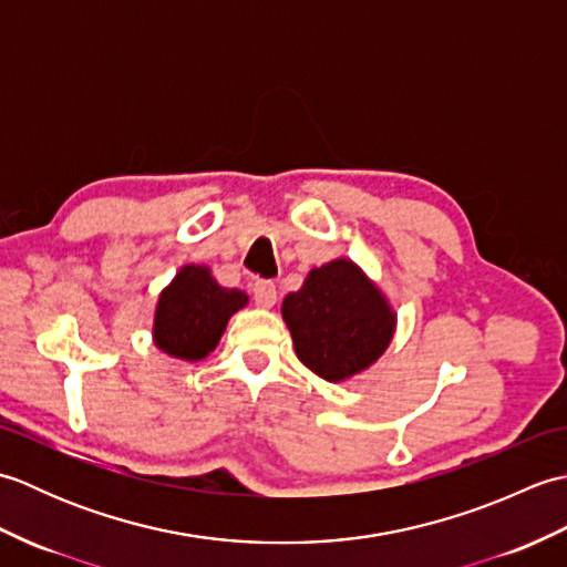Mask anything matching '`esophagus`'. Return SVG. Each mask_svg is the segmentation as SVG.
Segmentation results:
<instances>
[{
  "instance_id": "1",
  "label": "esophagus",
  "mask_w": 567,
  "mask_h": 567,
  "mask_svg": "<svg viewBox=\"0 0 567 567\" xmlns=\"http://www.w3.org/2000/svg\"><path fill=\"white\" fill-rule=\"evenodd\" d=\"M252 299H256V305L262 309H270L277 302V290L270 280H258L252 285Z\"/></svg>"
}]
</instances>
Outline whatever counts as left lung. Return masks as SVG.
Here are the masks:
<instances>
[{"label": "left lung", "mask_w": 567, "mask_h": 567, "mask_svg": "<svg viewBox=\"0 0 567 567\" xmlns=\"http://www.w3.org/2000/svg\"><path fill=\"white\" fill-rule=\"evenodd\" d=\"M297 358L329 382L368 370L390 346L396 315L353 260L315 268L282 302Z\"/></svg>", "instance_id": "8db88e82"}]
</instances>
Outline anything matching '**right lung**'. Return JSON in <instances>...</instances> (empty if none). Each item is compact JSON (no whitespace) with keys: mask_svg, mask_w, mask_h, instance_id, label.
Masks as SVG:
<instances>
[{"mask_svg":"<svg viewBox=\"0 0 567 567\" xmlns=\"http://www.w3.org/2000/svg\"><path fill=\"white\" fill-rule=\"evenodd\" d=\"M248 295L226 290L212 277L207 265H185L158 297L153 321L155 346L173 358H207Z\"/></svg>","mask_w":567,"mask_h":567,"instance_id":"1","label":"right lung"}]
</instances>
